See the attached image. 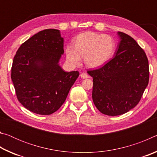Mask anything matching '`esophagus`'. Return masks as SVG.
I'll return each mask as SVG.
<instances>
[{
	"label": "esophagus",
	"instance_id": "esophagus-1",
	"mask_svg": "<svg viewBox=\"0 0 157 157\" xmlns=\"http://www.w3.org/2000/svg\"><path fill=\"white\" fill-rule=\"evenodd\" d=\"M80 77L83 79H86V78H89V75H88V74H86V73H82L80 74Z\"/></svg>",
	"mask_w": 157,
	"mask_h": 157
}]
</instances>
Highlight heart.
Wrapping results in <instances>:
<instances>
[{"label": "heart", "instance_id": "obj_1", "mask_svg": "<svg viewBox=\"0 0 157 157\" xmlns=\"http://www.w3.org/2000/svg\"><path fill=\"white\" fill-rule=\"evenodd\" d=\"M116 50V42L107 34L86 32L78 34L73 41V46L66 47V59L71 65H78L84 57L85 64L96 68L107 63Z\"/></svg>", "mask_w": 157, "mask_h": 157}]
</instances>
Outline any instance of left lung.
Instances as JSON below:
<instances>
[{"mask_svg": "<svg viewBox=\"0 0 157 157\" xmlns=\"http://www.w3.org/2000/svg\"><path fill=\"white\" fill-rule=\"evenodd\" d=\"M115 56L104 66L87 71L93 78L92 98L101 113L115 116L136 107L148 85L145 52L128 34L118 32Z\"/></svg>", "mask_w": 157, "mask_h": 157, "instance_id": "obj_1", "label": "left lung"}]
</instances>
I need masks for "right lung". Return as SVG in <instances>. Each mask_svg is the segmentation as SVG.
Listing matches in <instances>:
<instances>
[{"instance_id":"add662e5","label":"right lung","mask_w":157,"mask_h":157,"mask_svg":"<svg viewBox=\"0 0 157 157\" xmlns=\"http://www.w3.org/2000/svg\"><path fill=\"white\" fill-rule=\"evenodd\" d=\"M63 52V39L56 29L39 32L16 52L11 78L18 100L29 111L50 115L65 102L79 72L62 68Z\"/></svg>"}]
</instances>
